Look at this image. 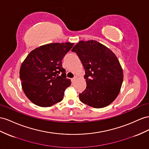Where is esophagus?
Segmentation results:
<instances>
[{"label": "esophagus", "instance_id": "34e87169", "mask_svg": "<svg viewBox=\"0 0 149 149\" xmlns=\"http://www.w3.org/2000/svg\"><path fill=\"white\" fill-rule=\"evenodd\" d=\"M75 81H76V78H75V77L71 79V82H72V83H74Z\"/></svg>", "mask_w": 149, "mask_h": 149}]
</instances>
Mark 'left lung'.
Returning <instances> with one entry per match:
<instances>
[{
	"label": "left lung",
	"instance_id": "1",
	"mask_svg": "<svg viewBox=\"0 0 149 149\" xmlns=\"http://www.w3.org/2000/svg\"><path fill=\"white\" fill-rule=\"evenodd\" d=\"M85 70L86 88L79 94L82 103L96 108L109 105L117 97L123 82V70L109 48L93 40L81 41L73 47Z\"/></svg>",
	"mask_w": 149,
	"mask_h": 149
}]
</instances>
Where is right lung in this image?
Returning <instances> with one entry per match:
<instances>
[{
	"label": "right lung",
	"instance_id": "obj_1",
	"mask_svg": "<svg viewBox=\"0 0 149 149\" xmlns=\"http://www.w3.org/2000/svg\"><path fill=\"white\" fill-rule=\"evenodd\" d=\"M74 43H50L41 46L27 55L20 69L22 90L35 104L48 107L60 102L71 85L62 60Z\"/></svg>",
	"mask_w": 149,
	"mask_h": 149
}]
</instances>
